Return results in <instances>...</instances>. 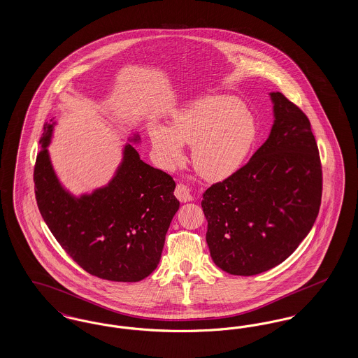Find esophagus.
<instances>
[{
  "label": "esophagus",
  "mask_w": 358,
  "mask_h": 358,
  "mask_svg": "<svg viewBox=\"0 0 358 358\" xmlns=\"http://www.w3.org/2000/svg\"><path fill=\"white\" fill-rule=\"evenodd\" d=\"M174 196L181 201V203H187L192 200V193L189 190V187L187 185H182V184H178L174 190Z\"/></svg>",
  "instance_id": "obj_1"
}]
</instances>
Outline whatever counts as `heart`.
<instances>
[{
    "label": "heart",
    "instance_id": "heart-1",
    "mask_svg": "<svg viewBox=\"0 0 358 358\" xmlns=\"http://www.w3.org/2000/svg\"><path fill=\"white\" fill-rule=\"evenodd\" d=\"M157 159L173 168L192 145V164L210 181L225 180L240 169L251 152L257 127L254 117L231 96H206L177 113L171 127L154 123L149 129Z\"/></svg>",
    "mask_w": 358,
    "mask_h": 358
}]
</instances>
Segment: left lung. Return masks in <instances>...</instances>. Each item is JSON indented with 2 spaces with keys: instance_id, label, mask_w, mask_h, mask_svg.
<instances>
[{
  "instance_id": "1",
  "label": "left lung",
  "mask_w": 358,
  "mask_h": 358,
  "mask_svg": "<svg viewBox=\"0 0 358 358\" xmlns=\"http://www.w3.org/2000/svg\"><path fill=\"white\" fill-rule=\"evenodd\" d=\"M270 96L273 124L267 141L203 194L210 256L232 275L251 276L285 262L308 235L321 206L322 168L310 120L283 94Z\"/></svg>"
}]
</instances>
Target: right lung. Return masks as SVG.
<instances>
[{
  "mask_svg": "<svg viewBox=\"0 0 358 358\" xmlns=\"http://www.w3.org/2000/svg\"><path fill=\"white\" fill-rule=\"evenodd\" d=\"M53 123L44 124L34 165L38 210L52 235L85 271L113 282H139L157 268L171 219L180 208L176 182L143 162L131 143L107 185L79 197L59 181L48 146ZM133 134L129 142H139Z\"/></svg>",
  "mask_w": 358,
  "mask_h": 358,
  "instance_id": "1",
  "label": "right lung"
}]
</instances>
